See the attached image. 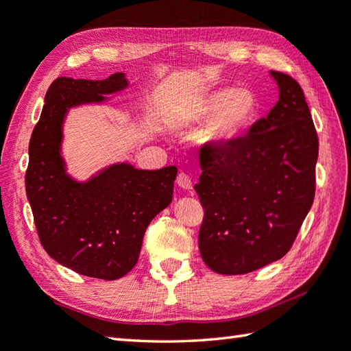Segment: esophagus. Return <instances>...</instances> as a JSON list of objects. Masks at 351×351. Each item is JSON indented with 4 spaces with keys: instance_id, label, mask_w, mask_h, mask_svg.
<instances>
[{
    "instance_id": "1",
    "label": "esophagus",
    "mask_w": 351,
    "mask_h": 351,
    "mask_svg": "<svg viewBox=\"0 0 351 351\" xmlns=\"http://www.w3.org/2000/svg\"><path fill=\"white\" fill-rule=\"evenodd\" d=\"M176 184H178V187H181L182 190H192L193 189L192 178H190L187 173H184V171H180V173H178Z\"/></svg>"
}]
</instances>
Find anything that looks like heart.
Returning <instances> with one entry per match:
<instances>
[{
    "label": "heart",
    "mask_w": 351,
    "mask_h": 351,
    "mask_svg": "<svg viewBox=\"0 0 351 351\" xmlns=\"http://www.w3.org/2000/svg\"><path fill=\"white\" fill-rule=\"evenodd\" d=\"M258 113V99L248 88L219 87L193 101L181 119L182 124L206 121L199 132L207 147L219 149L244 133Z\"/></svg>",
    "instance_id": "1"
}]
</instances>
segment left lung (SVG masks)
I'll return each instance as SVG.
<instances>
[{"label": "left lung", "mask_w": 351, "mask_h": 351, "mask_svg": "<svg viewBox=\"0 0 351 351\" xmlns=\"http://www.w3.org/2000/svg\"><path fill=\"white\" fill-rule=\"evenodd\" d=\"M279 99L247 136L199 156L201 256L221 275H244L290 250L315 199L317 135L301 86L270 70Z\"/></svg>", "instance_id": "obj_1"}]
</instances>
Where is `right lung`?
<instances>
[{
	"instance_id": "add662e5",
	"label": "right lung",
	"mask_w": 351,
	"mask_h": 351,
	"mask_svg": "<svg viewBox=\"0 0 351 351\" xmlns=\"http://www.w3.org/2000/svg\"><path fill=\"white\" fill-rule=\"evenodd\" d=\"M123 72L106 80L58 78L44 98L32 132L25 193L44 250L80 275L123 278L138 263L145 228L171 202L175 165L159 170L114 162L86 181L67 173L62 158L64 123L70 109L104 104L123 92Z\"/></svg>"
}]
</instances>
